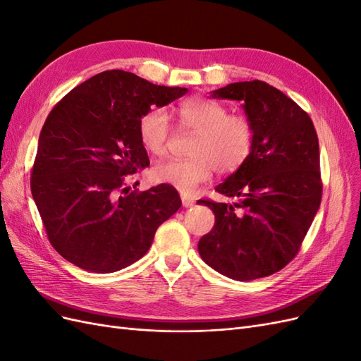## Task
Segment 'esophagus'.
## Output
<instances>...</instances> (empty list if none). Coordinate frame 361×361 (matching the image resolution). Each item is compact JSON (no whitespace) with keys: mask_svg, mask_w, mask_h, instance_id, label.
Masks as SVG:
<instances>
[{"mask_svg":"<svg viewBox=\"0 0 361 361\" xmlns=\"http://www.w3.org/2000/svg\"><path fill=\"white\" fill-rule=\"evenodd\" d=\"M182 204L185 206V207H191L195 202H194V199H191V197H187V195H182Z\"/></svg>","mask_w":361,"mask_h":361,"instance_id":"34e87169","label":"esophagus"}]
</instances>
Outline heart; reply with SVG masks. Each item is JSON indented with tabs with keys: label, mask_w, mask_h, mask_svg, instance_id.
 Listing matches in <instances>:
<instances>
[{
	"label": "heart",
	"mask_w": 361,
	"mask_h": 361,
	"mask_svg": "<svg viewBox=\"0 0 361 361\" xmlns=\"http://www.w3.org/2000/svg\"><path fill=\"white\" fill-rule=\"evenodd\" d=\"M180 128L195 134L188 147V159H166L152 169V178L191 194L199 185L221 174L233 173L251 155L255 146V125L244 114L228 110L206 97H191L178 108ZM140 143L152 155H164L170 138L167 113L154 108L138 120Z\"/></svg>",
	"instance_id": "obj_1"
}]
</instances>
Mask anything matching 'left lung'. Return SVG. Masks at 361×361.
Masks as SVG:
<instances>
[{"label": "left lung", "mask_w": 361, "mask_h": 361, "mask_svg": "<svg viewBox=\"0 0 361 361\" xmlns=\"http://www.w3.org/2000/svg\"><path fill=\"white\" fill-rule=\"evenodd\" d=\"M212 97L243 102L255 125V146L243 167L215 188L235 202H199L215 215L199 253L233 280L267 277L297 256L319 209L318 135L309 114L264 81L228 84Z\"/></svg>", "instance_id": "obj_1"}]
</instances>
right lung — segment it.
I'll return each mask as SVG.
<instances>
[{"instance_id":"add662e5","label":"right lung","mask_w":361,"mask_h":361,"mask_svg":"<svg viewBox=\"0 0 361 361\" xmlns=\"http://www.w3.org/2000/svg\"><path fill=\"white\" fill-rule=\"evenodd\" d=\"M188 89L105 71L52 108L39 137L31 194L51 245L71 264L108 274L143 257L157 228L182 202L171 185L129 191L149 166L138 120Z\"/></svg>"}]
</instances>
